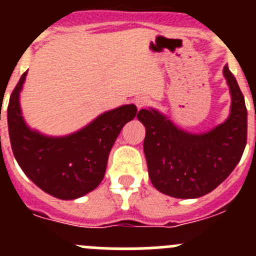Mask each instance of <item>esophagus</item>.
Returning a JSON list of instances; mask_svg holds the SVG:
<instances>
[{"instance_id":"obj_1","label":"esophagus","mask_w":256,"mask_h":256,"mask_svg":"<svg viewBox=\"0 0 256 256\" xmlns=\"http://www.w3.org/2000/svg\"><path fill=\"white\" fill-rule=\"evenodd\" d=\"M135 104H136V106H138V110L144 109V108L148 104V100H147V98L144 96V95H138L135 100Z\"/></svg>"}]
</instances>
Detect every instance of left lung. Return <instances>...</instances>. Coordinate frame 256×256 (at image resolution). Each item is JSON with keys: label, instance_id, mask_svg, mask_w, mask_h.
Wrapping results in <instances>:
<instances>
[{"label": "left lung", "instance_id": "1", "mask_svg": "<svg viewBox=\"0 0 256 256\" xmlns=\"http://www.w3.org/2000/svg\"><path fill=\"white\" fill-rule=\"evenodd\" d=\"M232 95L230 114L204 134L178 128L154 109L138 118L146 128L144 152L148 176L157 190L174 198H198L216 190L238 164L248 138V112L236 76L224 66Z\"/></svg>", "mask_w": 256, "mask_h": 256}]
</instances>
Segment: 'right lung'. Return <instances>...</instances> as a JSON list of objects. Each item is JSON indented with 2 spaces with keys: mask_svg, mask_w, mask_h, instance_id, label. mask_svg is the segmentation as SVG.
Listing matches in <instances>:
<instances>
[{
  "mask_svg": "<svg viewBox=\"0 0 256 256\" xmlns=\"http://www.w3.org/2000/svg\"><path fill=\"white\" fill-rule=\"evenodd\" d=\"M23 73L7 108L10 140L18 164L34 184L59 200H76L100 184L108 158L121 128L135 118L134 104L122 105L92 120L89 125L62 138L46 136L24 122L20 92Z\"/></svg>",
  "mask_w": 256,
  "mask_h": 256,
  "instance_id": "right-lung-1",
  "label": "right lung"
}]
</instances>
